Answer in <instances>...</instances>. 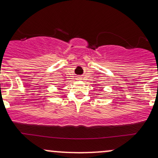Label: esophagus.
<instances>
[{
	"instance_id": "1",
	"label": "esophagus",
	"mask_w": 158,
	"mask_h": 158,
	"mask_svg": "<svg viewBox=\"0 0 158 158\" xmlns=\"http://www.w3.org/2000/svg\"><path fill=\"white\" fill-rule=\"evenodd\" d=\"M78 79H79V80H80V79H81V77H78Z\"/></svg>"
}]
</instances>
